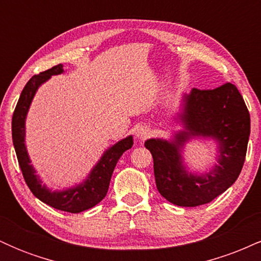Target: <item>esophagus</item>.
I'll return each instance as SVG.
<instances>
[{
  "instance_id": "1",
  "label": "esophagus",
  "mask_w": 261,
  "mask_h": 261,
  "mask_svg": "<svg viewBox=\"0 0 261 261\" xmlns=\"http://www.w3.org/2000/svg\"><path fill=\"white\" fill-rule=\"evenodd\" d=\"M149 128L147 126H141L136 130V137L140 140H146L149 136Z\"/></svg>"
}]
</instances>
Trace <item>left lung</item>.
<instances>
[{"label":"left lung","instance_id":"obj_1","mask_svg":"<svg viewBox=\"0 0 261 261\" xmlns=\"http://www.w3.org/2000/svg\"><path fill=\"white\" fill-rule=\"evenodd\" d=\"M187 131L174 142L147 140L153 157L158 191L169 202L185 207L211 202L241 174L250 135V115L243 97L232 83L215 89L193 88L185 95L181 115ZM193 136L215 137L220 142V166L201 177L188 175L181 164L180 148Z\"/></svg>","mask_w":261,"mask_h":261}]
</instances>
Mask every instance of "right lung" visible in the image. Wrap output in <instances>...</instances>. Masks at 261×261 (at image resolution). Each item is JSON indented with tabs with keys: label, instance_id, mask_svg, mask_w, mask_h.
Listing matches in <instances>:
<instances>
[{
	"label": "right lung",
	"instance_id": "1",
	"mask_svg": "<svg viewBox=\"0 0 261 261\" xmlns=\"http://www.w3.org/2000/svg\"><path fill=\"white\" fill-rule=\"evenodd\" d=\"M62 71H64L62 65H56L44 72L34 74L28 81V83L20 93L13 116H12V139H13L14 149H16L18 163L22 170L23 178H24L28 188L31 189L33 195L37 196L40 201L54 208H58L60 211L79 214V212L92 208L106 197L114 168L121 154L126 149L133 147L134 141L133 137L128 136L108 149L101 157L99 163L92 170L88 179L79 187L65 191H51L45 185H41L40 180L35 174L34 168L32 167L24 145L25 116L38 87L46 80H49L50 76L61 73Z\"/></svg>",
	"mask_w": 261,
	"mask_h": 261
}]
</instances>
